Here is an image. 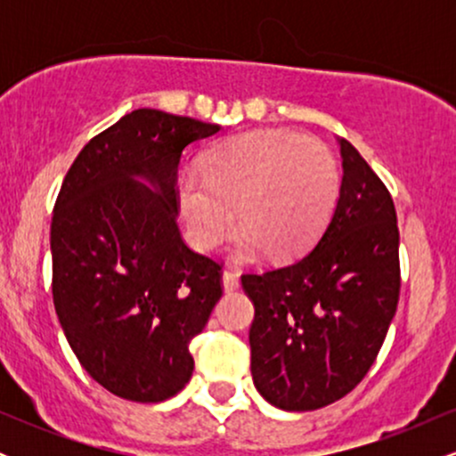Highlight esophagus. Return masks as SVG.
<instances>
[{"instance_id": "esophagus-1", "label": "esophagus", "mask_w": 456, "mask_h": 456, "mask_svg": "<svg viewBox=\"0 0 456 456\" xmlns=\"http://www.w3.org/2000/svg\"><path fill=\"white\" fill-rule=\"evenodd\" d=\"M223 287L224 291H235L240 287V274L235 270H223Z\"/></svg>"}]
</instances>
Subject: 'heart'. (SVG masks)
<instances>
[{
  "label": "heart",
  "instance_id": "b5f03b06",
  "mask_svg": "<svg viewBox=\"0 0 456 456\" xmlns=\"http://www.w3.org/2000/svg\"><path fill=\"white\" fill-rule=\"evenodd\" d=\"M341 184V165L326 145L291 130L257 128L214 145L203 174L177 177V208L199 250L221 242L238 210L244 227L238 257L268 248L274 259L289 261L323 233Z\"/></svg>",
  "mask_w": 456,
  "mask_h": 456
}]
</instances>
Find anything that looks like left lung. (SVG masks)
I'll use <instances>...</instances> for the list:
<instances>
[{
	"mask_svg": "<svg viewBox=\"0 0 456 456\" xmlns=\"http://www.w3.org/2000/svg\"><path fill=\"white\" fill-rule=\"evenodd\" d=\"M341 197L315 248L285 268L244 274L255 388L311 411L343 399L378 358L399 305V227L388 188L349 141Z\"/></svg>",
	"mask_w": 456,
	"mask_h": 456,
	"instance_id": "1",
	"label": "left lung"
}]
</instances>
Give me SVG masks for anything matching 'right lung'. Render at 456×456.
Instances as JSON below:
<instances>
[{"instance_id": "add662e5", "label": "right lung", "mask_w": 456, "mask_h": 456, "mask_svg": "<svg viewBox=\"0 0 456 456\" xmlns=\"http://www.w3.org/2000/svg\"><path fill=\"white\" fill-rule=\"evenodd\" d=\"M218 124L137 109L68 169L51 221L53 305L83 369L122 399L159 403L191 379L188 345L221 300V265L177 229L182 151Z\"/></svg>"}]
</instances>
